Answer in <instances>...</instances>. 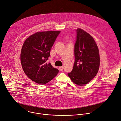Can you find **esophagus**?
Listing matches in <instances>:
<instances>
[{
	"instance_id": "34e87169",
	"label": "esophagus",
	"mask_w": 121,
	"mask_h": 121,
	"mask_svg": "<svg viewBox=\"0 0 121 121\" xmlns=\"http://www.w3.org/2000/svg\"><path fill=\"white\" fill-rule=\"evenodd\" d=\"M59 69L60 71H63V69H64V67H63V66L59 67Z\"/></svg>"
}]
</instances>
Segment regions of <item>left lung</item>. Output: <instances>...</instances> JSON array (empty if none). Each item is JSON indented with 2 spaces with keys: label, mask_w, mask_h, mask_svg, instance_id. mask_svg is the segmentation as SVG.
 I'll return each instance as SVG.
<instances>
[{
  "label": "left lung",
  "mask_w": 121,
  "mask_h": 121,
  "mask_svg": "<svg viewBox=\"0 0 121 121\" xmlns=\"http://www.w3.org/2000/svg\"><path fill=\"white\" fill-rule=\"evenodd\" d=\"M75 61L71 72L68 73L73 82L83 86L88 83L98 73L100 56L98 47L93 37L81 28L76 30Z\"/></svg>",
  "instance_id": "8db88e82"
}]
</instances>
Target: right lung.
<instances>
[{"instance_id": "1", "label": "right lung", "mask_w": 121, "mask_h": 121, "mask_svg": "<svg viewBox=\"0 0 121 121\" xmlns=\"http://www.w3.org/2000/svg\"><path fill=\"white\" fill-rule=\"evenodd\" d=\"M60 31L39 32L29 36L22 46L20 60L23 69L32 81L44 85L52 80L59 70L47 60Z\"/></svg>"}]
</instances>
